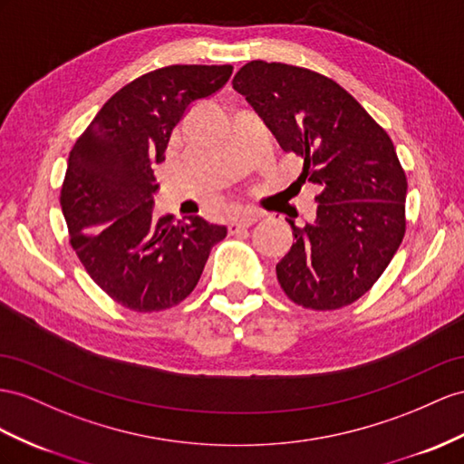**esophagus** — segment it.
<instances>
[{"mask_svg": "<svg viewBox=\"0 0 464 464\" xmlns=\"http://www.w3.org/2000/svg\"><path fill=\"white\" fill-rule=\"evenodd\" d=\"M258 213H255V211H241V213H237V216L231 219V223H229V231L231 233H235V231H239V229H245V227H251V225H255L256 221H258Z\"/></svg>", "mask_w": 464, "mask_h": 464, "instance_id": "34e87169", "label": "esophagus"}]
</instances>
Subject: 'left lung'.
<instances>
[{
	"label": "left lung",
	"mask_w": 464,
	"mask_h": 464,
	"mask_svg": "<svg viewBox=\"0 0 464 464\" xmlns=\"http://www.w3.org/2000/svg\"><path fill=\"white\" fill-rule=\"evenodd\" d=\"M233 88L304 160L302 180L319 188L315 219L290 221L295 243L276 265L282 290L310 310L359 300L406 233L408 180L388 133L337 82L307 68L253 61Z\"/></svg>",
	"instance_id": "left-lung-1"
}]
</instances>
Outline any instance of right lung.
I'll list each match as a JSON object with an SVG mask.
<instances>
[{"label":"right lung","instance_id":"obj_1","mask_svg":"<svg viewBox=\"0 0 464 464\" xmlns=\"http://www.w3.org/2000/svg\"><path fill=\"white\" fill-rule=\"evenodd\" d=\"M231 64H174L133 80L103 103L74 142L61 192L70 243L92 280L129 310L159 312L196 288L227 227L199 216H152L172 129L218 93Z\"/></svg>","mask_w":464,"mask_h":464}]
</instances>
